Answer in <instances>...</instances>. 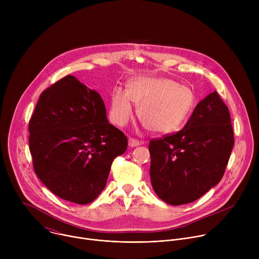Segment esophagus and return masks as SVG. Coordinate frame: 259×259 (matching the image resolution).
<instances>
[{"mask_svg":"<svg viewBox=\"0 0 259 259\" xmlns=\"http://www.w3.org/2000/svg\"><path fill=\"white\" fill-rule=\"evenodd\" d=\"M128 142H129V145H130V146H132V147H134V146H137V145H139V144L141 143V141H139L138 139L132 138V137H130V138H129Z\"/></svg>","mask_w":259,"mask_h":259,"instance_id":"34e87169","label":"esophagus"}]
</instances>
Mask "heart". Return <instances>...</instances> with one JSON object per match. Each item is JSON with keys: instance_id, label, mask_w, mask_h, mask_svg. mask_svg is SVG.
Listing matches in <instances>:
<instances>
[{"instance_id": "1", "label": "heart", "mask_w": 259, "mask_h": 259, "mask_svg": "<svg viewBox=\"0 0 259 259\" xmlns=\"http://www.w3.org/2000/svg\"><path fill=\"white\" fill-rule=\"evenodd\" d=\"M132 101L139 106V119L147 129L167 134L188 120L195 105V95L189 87L169 79L137 77L129 82L127 90L117 88L113 92L110 121L120 127L126 126L134 116Z\"/></svg>"}]
</instances>
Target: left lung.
I'll return each mask as SVG.
<instances>
[{"instance_id": "1", "label": "left lung", "mask_w": 259, "mask_h": 259, "mask_svg": "<svg viewBox=\"0 0 259 259\" xmlns=\"http://www.w3.org/2000/svg\"><path fill=\"white\" fill-rule=\"evenodd\" d=\"M234 143L229 107L214 91L182 130L150 141L154 191L173 206L198 200L223 178Z\"/></svg>"}]
</instances>
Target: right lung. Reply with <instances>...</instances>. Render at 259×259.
<instances>
[{"mask_svg": "<svg viewBox=\"0 0 259 259\" xmlns=\"http://www.w3.org/2000/svg\"><path fill=\"white\" fill-rule=\"evenodd\" d=\"M34 173L57 197L85 205L103 191L128 145L109 124L101 96L65 76L42 92L28 123Z\"/></svg>", "mask_w": 259, "mask_h": 259, "instance_id": "obj_1", "label": "right lung"}]
</instances>
